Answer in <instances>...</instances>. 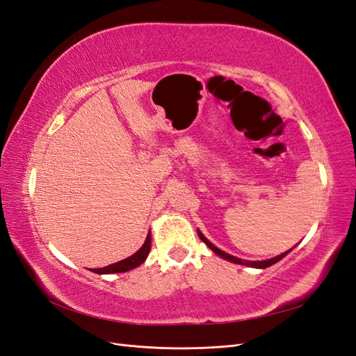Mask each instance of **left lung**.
<instances>
[{
    "label": "left lung",
    "instance_id": "left-lung-1",
    "mask_svg": "<svg viewBox=\"0 0 356 356\" xmlns=\"http://www.w3.org/2000/svg\"><path fill=\"white\" fill-rule=\"evenodd\" d=\"M198 233V236H200V239H202L209 248H211L215 254H218V256L220 257H222V259H225V260H230V261H233V263H238V265H245V266H251V268H260V269H265V268H269V266H272L273 263H277V261H280L282 257L284 256H287L289 254V251H286V252H282V254H280V256H277V257H273V259H270V260H263V261H248V260H242V259H238V257H233V256H230V254H227V252H224V251H221V250H218L215 245H212L211 242H209L204 236L202 234V232H197Z\"/></svg>",
    "mask_w": 356,
    "mask_h": 356
}]
</instances>
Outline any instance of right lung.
<instances>
[{
  "label": "right lung",
  "mask_w": 356,
  "mask_h": 356,
  "mask_svg": "<svg viewBox=\"0 0 356 356\" xmlns=\"http://www.w3.org/2000/svg\"><path fill=\"white\" fill-rule=\"evenodd\" d=\"M150 245H152V238H150V233L147 234V238H145V242L143 247L136 251L134 256L127 257L122 261H117L114 265H109L106 268H100V269H93V272L96 273H117V272H126V270H131L136 266H140L141 263L147 259L149 252H150Z\"/></svg>",
  "instance_id": "add662e5"
}]
</instances>
